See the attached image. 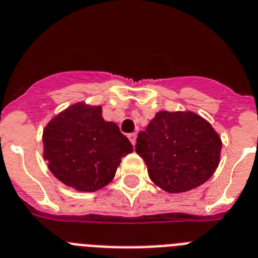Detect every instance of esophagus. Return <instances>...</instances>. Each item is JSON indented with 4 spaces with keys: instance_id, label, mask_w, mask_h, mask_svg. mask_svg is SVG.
Instances as JSON below:
<instances>
[{
    "instance_id": "obj_1",
    "label": "esophagus",
    "mask_w": 258,
    "mask_h": 258,
    "mask_svg": "<svg viewBox=\"0 0 258 258\" xmlns=\"http://www.w3.org/2000/svg\"><path fill=\"white\" fill-rule=\"evenodd\" d=\"M128 139H130V142H131V143H133V146H135V142H136V134H135V133L130 134V135H128Z\"/></svg>"
}]
</instances>
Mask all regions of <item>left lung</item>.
Wrapping results in <instances>:
<instances>
[{
	"mask_svg": "<svg viewBox=\"0 0 258 258\" xmlns=\"http://www.w3.org/2000/svg\"><path fill=\"white\" fill-rule=\"evenodd\" d=\"M136 154L150 179L169 194L202 185L220 163L221 139L205 119L190 111H159L138 135Z\"/></svg>",
	"mask_w": 258,
	"mask_h": 258,
	"instance_id": "1",
	"label": "left lung"
}]
</instances>
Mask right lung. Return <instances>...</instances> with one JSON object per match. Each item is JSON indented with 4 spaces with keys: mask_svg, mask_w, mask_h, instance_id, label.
Segmentation results:
<instances>
[{
    "mask_svg": "<svg viewBox=\"0 0 258 258\" xmlns=\"http://www.w3.org/2000/svg\"><path fill=\"white\" fill-rule=\"evenodd\" d=\"M43 158L54 176L81 192H95L114 179L133 144L100 106L75 103L54 116L43 130Z\"/></svg>",
    "mask_w": 258,
    "mask_h": 258,
    "instance_id": "add662e5",
    "label": "right lung"
}]
</instances>
